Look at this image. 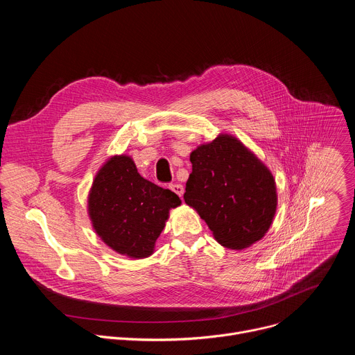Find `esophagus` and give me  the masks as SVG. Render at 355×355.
Instances as JSON below:
<instances>
[{"label":"esophagus","mask_w":355,"mask_h":355,"mask_svg":"<svg viewBox=\"0 0 355 355\" xmlns=\"http://www.w3.org/2000/svg\"><path fill=\"white\" fill-rule=\"evenodd\" d=\"M174 193H177L178 196H182V193H184V187L181 185V184H170V187H168Z\"/></svg>","instance_id":"esophagus-1"}]
</instances>
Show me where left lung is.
<instances>
[{"instance_id":"1","label":"left lung","mask_w":355,"mask_h":355,"mask_svg":"<svg viewBox=\"0 0 355 355\" xmlns=\"http://www.w3.org/2000/svg\"><path fill=\"white\" fill-rule=\"evenodd\" d=\"M184 199L222 245L243 250L261 240L277 211V187L263 162L232 135L198 146Z\"/></svg>"}]
</instances>
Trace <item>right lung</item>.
Returning <instances> with one entry per match:
<instances>
[{
  "label": "right lung",
  "mask_w": 355,
  "mask_h": 355,
  "mask_svg": "<svg viewBox=\"0 0 355 355\" xmlns=\"http://www.w3.org/2000/svg\"><path fill=\"white\" fill-rule=\"evenodd\" d=\"M181 199L144 180L132 157L112 156L96 173L88 193V215L95 233L122 256L146 259Z\"/></svg>",
  "instance_id": "right-lung-1"
}]
</instances>
